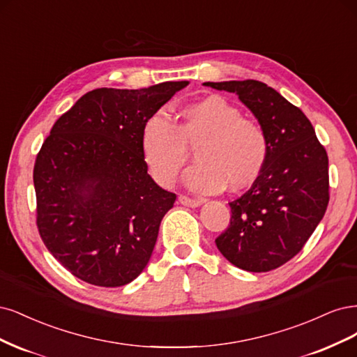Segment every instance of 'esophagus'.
<instances>
[{"label":"esophagus","mask_w":357,"mask_h":357,"mask_svg":"<svg viewBox=\"0 0 357 357\" xmlns=\"http://www.w3.org/2000/svg\"><path fill=\"white\" fill-rule=\"evenodd\" d=\"M179 203L182 206H187V208H199L200 204H203V200H195V199L187 197V195H181Z\"/></svg>","instance_id":"obj_1"}]
</instances>
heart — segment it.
Instances as JSON below:
<instances>
[{
	"label": "heart",
	"instance_id": "b5f03b06",
	"mask_svg": "<svg viewBox=\"0 0 357 357\" xmlns=\"http://www.w3.org/2000/svg\"><path fill=\"white\" fill-rule=\"evenodd\" d=\"M141 148L153 178L172 187L195 148L197 165L185 175L187 185L199 192H220L227 185L238 191L254 183L266 166L268 141L255 121L241 119L233 103L209 95L182 107L179 123L154 114L144 124Z\"/></svg>",
	"mask_w": 357,
	"mask_h": 357
}]
</instances>
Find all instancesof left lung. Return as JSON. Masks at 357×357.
Listing matches in <instances>:
<instances>
[{"instance_id": "left-lung-1", "label": "left lung", "mask_w": 357, "mask_h": 357, "mask_svg": "<svg viewBox=\"0 0 357 357\" xmlns=\"http://www.w3.org/2000/svg\"><path fill=\"white\" fill-rule=\"evenodd\" d=\"M203 84L236 93L268 141L259 178L228 203L231 220L216 248L241 270H274L303 249L326 212L328 154L304 112L273 87L257 79Z\"/></svg>"}]
</instances>
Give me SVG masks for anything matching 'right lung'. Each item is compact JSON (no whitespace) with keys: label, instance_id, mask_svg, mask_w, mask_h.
Returning <instances> with one entry per match:
<instances>
[{"label":"right lung","instance_id":"obj_1","mask_svg":"<svg viewBox=\"0 0 357 357\" xmlns=\"http://www.w3.org/2000/svg\"><path fill=\"white\" fill-rule=\"evenodd\" d=\"M188 84L91 90L54 123L33 167L37 225L45 248L75 278L117 287L146 267L176 195L148 175L141 135Z\"/></svg>","mask_w":357,"mask_h":357}]
</instances>
